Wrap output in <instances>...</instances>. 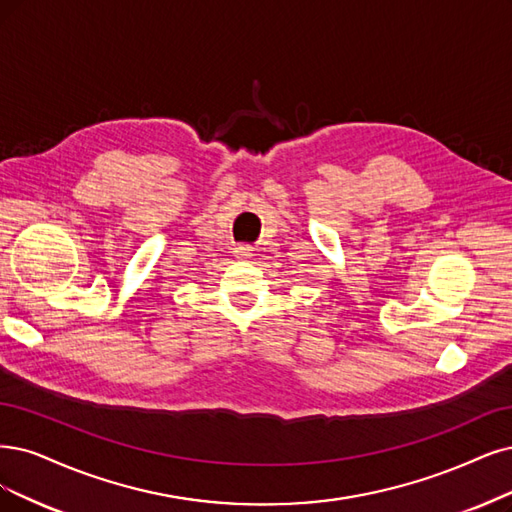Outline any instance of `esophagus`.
<instances>
[{"mask_svg":"<svg viewBox=\"0 0 512 512\" xmlns=\"http://www.w3.org/2000/svg\"><path fill=\"white\" fill-rule=\"evenodd\" d=\"M234 255L238 257V259H249V257H253V249L249 244H240L238 249H234Z\"/></svg>","mask_w":512,"mask_h":512,"instance_id":"34e87169","label":"esophagus"}]
</instances>
